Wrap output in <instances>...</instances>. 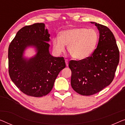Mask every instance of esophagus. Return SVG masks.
I'll list each match as a JSON object with an SVG mask.
<instances>
[{
	"label": "esophagus",
	"mask_w": 125,
	"mask_h": 125,
	"mask_svg": "<svg viewBox=\"0 0 125 125\" xmlns=\"http://www.w3.org/2000/svg\"><path fill=\"white\" fill-rule=\"evenodd\" d=\"M65 63H66V64L67 66H68V59H65Z\"/></svg>",
	"instance_id": "obj_1"
}]
</instances>
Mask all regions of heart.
Instances as JSON below:
<instances>
[{
	"instance_id": "1",
	"label": "heart",
	"mask_w": 125,
	"mask_h": 125,
	"mask_svg": "<svg viewBox=\"0 0 125 125\" xmlns=\"http://www.w3.org/2000/svg\"><path fill=\"white\" fill-rule=\"evenodd\" d=\"M99 39V33L95 29L85 27L68 29L59 33V38L52 40L53 49L57 54L65 51L68 45L71 56L77 60L89 57L95 49Z\"/></svg>"
}]
</instances>
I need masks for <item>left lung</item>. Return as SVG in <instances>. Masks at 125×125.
Wrapping results in <instances>:
<instances>
[{
  "mask_svg": "<svg viewBox=\"0 0 125 125\" xmlns=\"http://www.w3.org/2000/svg\"><path fill=\"white\" fill-rule=\"evenodd\" d=\"M95 23L99 31L97 47L90 57L70 61L72 89L82 95L100 92L112 82L120 60V52L112 31L105 26Z\"/></svg>",
  "mask_w": 125,
  "mask_h": 125,
  "instance_id": "left-lung-1",
  "label": "left lung"
}]
</instances>
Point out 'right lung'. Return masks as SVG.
<instances>
[{"label": "right lung", "instance_id": "add662e5", "mask_svg": "<svg viewBox=\"0 0 125 125\" xmlns=\"http://www.w3.org/2000/svg\"><path fill=\"white\" fill-rule=\"evenodd\" d=\"M49 37L45 24L36 23L20 29L9 44V76L27 95L41 97L49 94L59 72L66 67L64 58L53 57L49 53ZM29 46H35L37 53L27 60L23 57V53Z\"/></svg>", "mask_w": 125, "mask_h": 125}]
</instances>
